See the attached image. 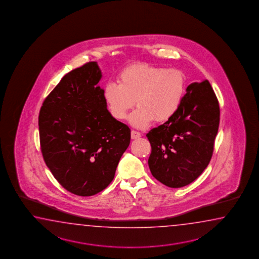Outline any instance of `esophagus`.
Segmentation results:
<instances>
[{
  "instance_id": "esophagus-1",
  "label": "esophagus",
  "mask_w": 259,
  "mask_h": 259,
  "mask_svg": "<svg viewBox=\"0 0 259 259\" xmlns=\"http://www.w3.org/2000/svg\"><path fill=\"white\" fill-rule=\"evenodd\" d=\"M142 136V134L136 131H132V140H136Z\"/></svg>"
}]
</instances>
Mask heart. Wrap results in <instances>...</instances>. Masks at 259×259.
I'll return each mask as SVG.
<instances>
[{"label":"heart","instance_id":"obj_1","mask_svg":"<svg viewBox=\"0 0 259 259\" xmlns=\"http://www.w3.org/2000/svg\"><path fill=\"white\" fill-rule=\"evenodd\" d=\"M184 92L185 77L181 70L136 63L122 69L117 84L105 85L104 99L117 120L125 119L135 104L137 109L130 116V123L145 128L154 120L170 119L182 104Z\"/></svg>","mask_w":259,"mask_h":259}]
</instances>
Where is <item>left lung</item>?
Segmentation results:
<instances>
[{"label":"left lung","mask_w":259,"mask_h":259,"mask_svg":"<svg viewBox=\"0 0 259 259\" xmlns=\"http://www.w3.org/2000/svg\"><path fill=\"white\" fill-rule=\"evenodd\" d=\"M176 114L146 134L149 168L165 186L192 183L209 164L220 126V105L208 80L186 89Z\"/></svg>","instance_id":"8db88e82"}]
</instances>
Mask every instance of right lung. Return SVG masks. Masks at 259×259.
Returning a JSON list of instances; mask_svg holds the SVG:
<instances>
[{"label": "right lung", "instance_id": "obj_1", "mask_svg": "<svg viewBox=\"0 0 259 259\" xmlns=\"http://www.w3.org/2000/svg\"><path fill=\"white\" fill-rule=\"evenodd\" d=\"M101 77L96 62L77 67L63 77L39 111L45 164L66 191L79 196L110 184L131 143L130 127L107 110Z\"/></svg>", "mask_w": 259, "mask_h": 259}]
</instances>
